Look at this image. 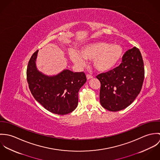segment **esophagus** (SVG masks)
I'll return each instance as SVG.
<instances>
[{"mask_svg": "<svg viewBox=\"0 0 160 160\" xmlns=\"http://www.w3.org/2000/svg\"><path fill=\"white\" fill-rule=\"evenodd\" d=\"M86 78H87L88 79H91L92 78H93V76L92 75H90V74H87Z\"/></svg>", "mask_w": 160, "mask_h": 160, "instance_id": "esophagus-1", "label": "esophagus"}]
</instances>
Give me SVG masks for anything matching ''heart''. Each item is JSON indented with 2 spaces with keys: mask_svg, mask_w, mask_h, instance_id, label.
<instances>
[{
  "mask_svg": "<svg viewBox=\"0 0 160 160\" xmlns=\"http://www.w3.org/2000/svg\"><path fill=\"white\" fill-rule=\"evenodd\" d=\"M123 53L119 45H111L107 42H97L84 46L79 52L71 50L69 57L78 67H83L86 60H93L94 68L102 72L114 68L121 60Z\"/></svg>",
  "mask_w": 160,
  "mask_h": 160,
  "instance_id": "obj_1",
  "label": "heart"
}]
</instances>
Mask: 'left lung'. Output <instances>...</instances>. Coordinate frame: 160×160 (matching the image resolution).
I'll return each instance as SVG.
<instances>
[{
  "label": "left lung",
  "instance_id": "1",
  "mask_svg": "<svg viewBox=\"0 0 160 160\" xmlns=\"http://www.w3.org/2000/svg\"><path fill=\"white\" fill-rule=\"evenodd\" d=\"M144 73L141 53L134 47L124 53L119 66L96 76L101 84V105L111 112L129 106L142 89Z\"/></svg>",
  "mask_w": 160,
  "mask_h": 160
}]
</instances>
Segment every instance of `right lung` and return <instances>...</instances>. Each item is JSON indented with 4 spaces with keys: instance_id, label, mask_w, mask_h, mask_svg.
<instances>
[{
    "instance_id": "1",
    "label": "right lung",
    "mask_w": 160,
    "mask_h": 160,
    "mask_svg": "<svg viewBox=\"0 0 160 160\" xmlns=\"http://www.w3.org/2000/svg\"><path fill=\"white\" fill-rule=\"evenodd\" d=\"M38 51L32 54L27 67L30 91L36 100L50 112L68 114L78 106V92L87 81L86 74L64 69L57 75L47 76L36 67Z\"/></svg>"
}]
</instances>
